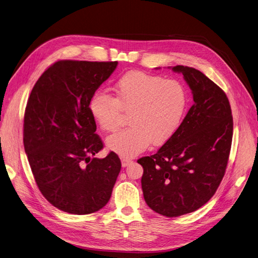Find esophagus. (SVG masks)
<instances>
[{"label": "esophagus", "mask_w": 258, "mask_h": 258, "mask_svg": "<svg viewBox=\"0 0 258 258\" xmlns=\"http://www.w3.org/2000/svg\"><path fill=\"white\" fill-rule=\"evenodd\" d=\"M133 161L130 160V159H122L121 160V164H122V167H127L130 164H132Z\"/></svg>", "instance_id": "1"}]
</instances>
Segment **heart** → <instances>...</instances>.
<instances>
[{
	"instance_id": "heart-1",
	"label": "heart",
	"mask_w": 258,
	"mask_h": 258,
	"mask_svg": "<svg viewBox=\"0 0 258 258\" xmlns=\"http://www.w3.org/2000/svg\"><path fill=\"white\" fill-rule=\"evenodd\" d=\"M115 97L105 91L94 93L90 112L101 130L115 131L124 113L131 126L107 139V147L119 156L132 158L150 143L160 146L178 131L187 106L184 86L175 80L142 72L123 75L114 86Z\"/></svg>"
}]
</instances>
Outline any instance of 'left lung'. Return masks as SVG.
I'll return each mask as SVG.
<instances>
[{
  "instance_id": "obj_1",
  "label": "left lung",
  "mask_w": 258,
  "mask_h": 258,
  "mask_svg": "<svg viewBox=\"0 0 258 258\" xmlns=\"http://www.w3.org/2000/svg\"><path fill=\"white\" fill-rule=\"evenodd\" d=\"M172 71L182 74L194 104L172 138L138 160L147 205L169 218L195 212L214 196L225 174L233 132L225 92L193 67L176 65Z\"/></svg>"
}]
</instances>
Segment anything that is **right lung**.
Segmentation results:
<instances>
[{
  "mask_svg": "<svg viewBox=\"0 0 258 258\" xmlns=\"http://www.w3.org/2000/svg\"><path fill=\"white\" fill-rule=\"evenodd\" d=\"M117 64L60 60L41 75L28 99L25 151L39 191L63 212L88 215L104 208L121 169L113 151L92 158L104 144L89 109Z\"/></svg>",
  "mask_w": 258,
  "mask_h": 258,
  "instance_id": "right-lung-1",
  "label": "right lung"
}]
</instances>
